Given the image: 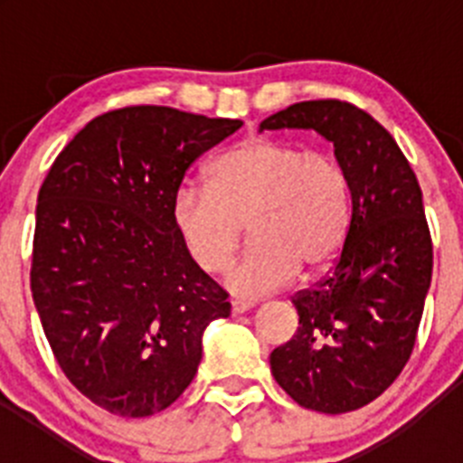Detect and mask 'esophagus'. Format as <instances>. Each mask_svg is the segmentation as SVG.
Returning a JSON list of instances; mask_svg holds the SVG:
<instances>
[{"label": "esophagus", "instance_id": "esophagus-1", "mask_svg": "<svg viewBox=\"0 0 463 463\" xmlns=\"http://www.w3.org/2000/svg\"><path fill=\"white\" fill-rule=\"evenodd\" d=\"M255 308L252 301H245V298H232V313L241 315V313H248V310Z\"/></svg>", "mask_w": 463, "mask_h": 463}]
</instances>
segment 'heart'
Returning <instances> with one entry per match:
<instances>
[{
    "mask_svg": "<svg viewBox=\"0 0 463 463\" xmlns=\"http://www.w3.org/2000/svg\"><path fill=\"white\" fill-rule=\"evenodd\" d=\"M248 222L250 241L224 285L267 294L317 273L341 255L353 227V183L336 155L304 143L255 137L208 166L206 185L183 183L171 199V229L187 260L215 276Z\"/></svg>",
    "mask_w": 463,
    "mask_h": 463,
    "instance_id": "b5f03b06",
    "label": "heart"
}]
</instances>
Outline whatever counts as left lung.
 Returning a JSON list of instances; mask_svg holds the SVG:
<instances>
[{
	"label": "left lung",
	"instance_id": "left-lung-1",
	"mask_svg": "<svg viewBox=\"0 0 463 463\" xmlns=\"http://www.w3.org/2000/svg\"><path fill=\"white\" fill-rule=\"evenodd\" d=\"M264 129H315L353 183L341 257L315 288L294 294L298 329L271 353V373L308 411H357L399 378L415 347L433 269L422 190L392 134L347 101H298Z\"/></svg>",
	"mask_w": 463,
	"mask_h": 463
}]
</instances>
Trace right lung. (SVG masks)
Masks as SVG:
<instances>
[{"mask_svg":"<svg viewBox=\"0 0 463 463\" xmlns=\"http://www.w3.org/2000/svg\"><path fill=\"white\" fill-rule=\"evenodd\" d=\"M243 122L169 106L94 118L39 190L32 297L71 384L120 417L174 403L202 362L227 292L187 260L171 199L199 155Z\"/></svg>","mask_w":463,"mask_h":463,"instance_id":"right-lung-1","label":"right lung"}]
</instances>
